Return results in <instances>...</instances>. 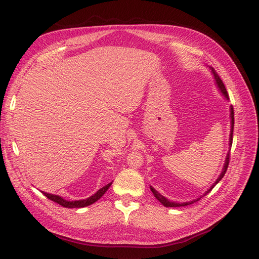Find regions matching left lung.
Returning <instances> with one entry per match:
<instances>
[{"label": "left lung", "instance_id": "obj_1", "mask_svg": "<svg viewBox=\"0 0 259 259\" xmlns=\"http://www.w3.org/2000/svg\"><path fill=\"white\" fill-rule=\"evenodd\" d=\"M211 72H213V74H214V76H215V80H216V83L218 84V88L221 89V91H222V93L224 94L225 95V97L226 98H228V92H227V90H226V88H225V85H224V83H223V81H222V79L221 77H219V75L217 74V72L215 71V69H213L211 68ZM231 133H230V146L232 145V135H233V125H234V112H233V107L231 106ZM229 162H230V152L227 154V158H226V162H225V165H224V169H223V171H222V174H221V176L218 177V179L216 180V183L211 186V188L210 189L205 193V194H207L211 189H213V188L216 186V184H218L219 182H221V179L225 176V174H226V171H227V168H228V165H229ZM150 189H151V191L153 192V194H154V197L158 199L162 204L164 205V206H166V207H177V206H186V205H190V204H192L193 202H195V201H191V202H186V203H182V204H180V203H176V202H171V201H168L167 199H165L164 197H162V195L156 191L155 189H153L152 187H150Z\"/></svg>", "mask_w": 259, "mask_h": 259}]
</instances>
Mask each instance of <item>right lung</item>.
<instances>
[{"instance_id":"right-lung-1","label":"right lung","mask_w":259,"mask_h":259,"mask_svg":"<svg viewBox=\"0 0 259 259\" xmlns=\"http://www.w3.org/2000/svg\"><path fill=\"white\" fill-rule=\"evenodd\" d=\"M112 183L108 184L107 186L103 187L101 189H99L95 194L92 195L91 198L86 199V200H81V201H67L65 199H62L61 197H59V195H54V194H50V193H46V192H43V194L45 195L46 198L58 203L59 205L64 206V207H68V208H77V207H85L88 205H91L93 204V203H95L97 200H99L103 195L105 194V192L109 189V187L111 186Z\"/></svg>"}]
</instances>
